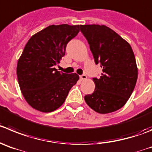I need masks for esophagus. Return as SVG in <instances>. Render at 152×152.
I'll return each mask as SVG.
<instances>
[{
	"label": "esophagus",
	"mask_w": 152,
	"mask_h": 152,
	"mask_svg": "<svg viewBox=\"0 0 152 152\" xmlns=\"http://www.w3.org/2000/svg\"><path fill=\"white\" fill-rule=\"evenodd\" d=\"M80 79L81 80H86V79H87V76H86V74H83V75H81L80 76Z\"/></svg>",
	"instance_id": "obj_1"
}]
</instances>
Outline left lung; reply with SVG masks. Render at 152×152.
Returning <instances> with one entry per match:
<instances>
[{"instance_id":"1","label":"left lung","mask_w":152,"mask_h":152,"mask_svg":"<svg viewBox=\"0 0 152 152\" xmlns=\"http://www.w3.org/2000/svg\"><path fill=\"white\" fill-rule=\"evenodd\" d=\"M96 64L103 68L93 78L95 89L85 96L86 103L101 114L121 109L134 91L138 76L135 56L130 44L105 25H80Z\"/></svg>"}]
</instances>
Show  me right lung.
<instances>
[{
  "label": "right lung",
  "mask_w": 152,
  "mask_h": 152,
  "mask_svg": "<svg viewBox=\"0 0 152 152\" xmlns=\"http://www.w3.org/2000/svg\"><path fill=\"white\" fill-rule=\"evenodd\" d=\"M79 25H49L30 38L17 64L19 87L28 104L43 113L59 108L77 83L76 73L59 72L55 66L65 55Z\"/></svg>",
  "instance_id": "1"
}]
</instances>
